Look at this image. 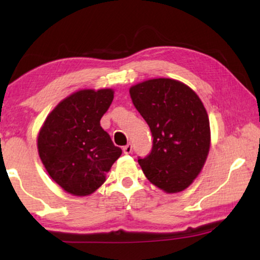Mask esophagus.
I'll return each instance as SVG.
<instances>
[{"label":"esophagus","instance_id":"esophagus-1","mask_svg":"<svg viewBox=\"0 0 260 260\" xmlns=\"http://www.w3.org/2000/svg\"><path fill=\"white\" fill-rule=\"evenodd\" d=\"M131 151H133V145H131L130 143H127L126 145H124V147H123V152H124V154L129 155V154H131Z\"/></svg>","mask_w":260,"mask_h":260}]
</instances>
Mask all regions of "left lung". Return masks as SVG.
<instances>
[{
	"instance_id": "obj_1",
	"label": "left lung",
	"mask_w": 260,
	"mask_h": 260,
	"mask_svg": "<svg viewBox=\"0 0 260 260\" xmlns=\"http://www.w3.org/2000/svg\"><path fill=\"white\" fill-rule=\"evenodd\" d=\"M137 111L154 137L151 152L140 158L144 175L166 193H179L193 183L211 148L207 111L186 84L156 78L130 87Z\"/></svg>"
}]
</instances>
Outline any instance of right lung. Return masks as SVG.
Here are the masks:
<instances>
[{
    "instance_id": "1",
    "label": "right lung",
    "mask_w": 260,
    "mask_h": 260,
    "mask_svg": "<svg viewBox=\"0 0 260 260\" xmlns=\"http://www.w3.org/2000/svg\"><path fill=\"white\" fill-rule=\"evenodd\" d=\"M113 93L112 88L74 92L52 110L39 131L42 165L69 194L86 197L97 190L122 155L101 126Z\"/></svg>"
}]
</instances>
